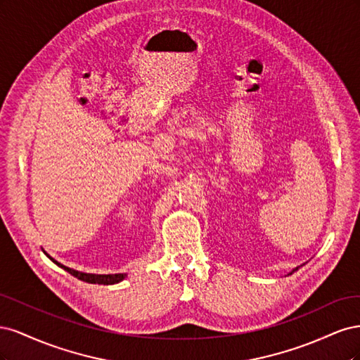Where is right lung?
<instances>
[{
    "instance_id": "obj_1",
    "label": "right lung",
    "mask_w": 360,
    "mask_h": 360,
    "mask_svg": "<svg viewBox=\"0 0 360 360\" xmlns=\"http://www.w3.org/2000/svg\"><path fill=\"white\" fill-rule=\"evenodd\" d=\"M75 275L81 281L90 282V284H103V285H112L122 282L127 275L126 274H117V275H86V274H78L75 271Z\"/></svg>"
}]
</instances>
